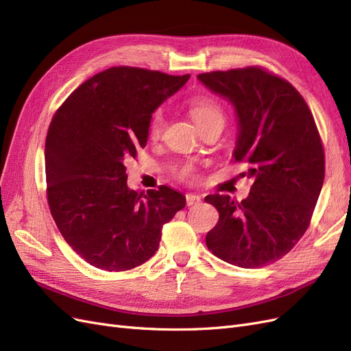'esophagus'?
Masks as SVG:
<instances>
[{
  "label": "esophagus",
  "mask_w": 351,
  "mask_h": 351,
  "mask_svg": "<svg viewBox=\"0 0 351 351\" xmlns=\"http://www.w3.org/2000/svg\"><path fill=\"white\" fill-rule=\"evenodd\" d=\"M199 202H200V196H197V195H192V193L186 195V204H187V206L197 205Z\"/></svg>",
  "instance_id": "esophagus-1"
}]
</instances>
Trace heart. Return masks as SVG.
I'll list each match as a JSON object with an SVG mask.
<instances>
[{
  "label": "heart",
  "instance_id": "b5f03b06",
  "mask_svg": "<svg viewBox=\"0 0 351 351\" xmlns=\"http://www.w3.org/2000/svg\"><path fill=\"white\" fill-rule=\"evenodd\" d=\"M189 112L192 115L195 123L199 125L200 130L204 129V127L214 123L224 124V120H226L224 111H222L221 105L208 97H193L190 99ZM164 129H165V115L162 110H158L152 115V120L149 124V136L152 139H158V137L162 134ZM178 176L182 178H189L192 176V171H190V168H183L182 171L178 173Z\"/></svg>",
  "mask_w": 351,
  "mask_h": 351
}]
</instances>
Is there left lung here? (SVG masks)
<instances>
[{
  "label": "left lung",
  "instance_id": "1",
  "mask_svg": "<svg viewBox=\"0 0 351 351\" xmlns=\"http://www.w3.org/2000/svg\"><path fill=\"white\" fill-rule=\"evenodd\" d=\"M197 79L232 102L239 117L234 161L246 164L249 196L209 195L219 212L208 249L231 265L261 268L289 253L311 224L325 177V152L312 111L290 82L249 66Z\"/></svg>",
  "mask_w": 351,
  "mask_h": 351
}]
</instances>
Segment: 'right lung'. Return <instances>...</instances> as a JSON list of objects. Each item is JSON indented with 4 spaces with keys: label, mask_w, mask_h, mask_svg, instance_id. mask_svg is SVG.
<instances>
[{
    "label": "right lung",
    "mask_w": 351,
    "mask_h": 351,
    "mask_svg": "<svg viewBox=\"0 0 351 351\" xmlns=\"http://www.w3.org/2000/svg\"><path fill=\"white\" fill-rule=\"evenodd\" d=\"M190 79L141 67H110L61 104L45 141L51 215L82 259L110 272L151 259L162 227L186 197L167 186L127 187L124 162L149 134L152 112Z\"/></svg>",
    "instance_id": "obj_1"
}]
</instances>
